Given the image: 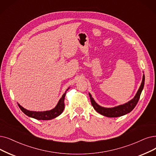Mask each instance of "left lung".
<instances>
[{
  "label": "left lung",
  "instance_id": "obj_1",
  "mask_svg": "<svg viewBox=\"0 0 156 156\" xmlns=\"http://www.w3.org/2000/svg\"><path fill=\"white\" fill-rule=\"evenodd\" d=\"M144 84H145V75L143 74L141 86H140V88L138 90V91H137L134 97L126 104L120 105H118V106H116L115 108H104L97 104L94 101V99L92 98L90 93H89L92 106L93 107L95 110H96L97 113L107 117L113 118V117H118V116L125 115L130 113V111H132V110L135 108V106L140 99L141 91L143 89V87H144Z\"/></svg>",
  "mask_w": 156,
  "mask_h": 156
}]
</instances>
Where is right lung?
I'll use <instances>...</instances> for the list:
<instances>
[{"label": "right lung", "mask_w": 156, "mask_h": 156, "mask_svg": "<svg viewBox=\"0 0 156 156\" xmlns=\"http://www.w3.org/2000/svg\"><path fill=\"white\" fill-rule=\"evenodd\" d=\"M69 89L68 88L64 94L62 95V97L60 98L58 104L56 105L54 109L50 110V111H30L22 107L20 104H18L20 109L22 111L23 113L26 114L27 116L35 118L37 120H52L53 118H55V117L58 116L60 115L65 109V97L66 95V91Z\"/></svg>", "instance_id": "1"}]
</instances>
